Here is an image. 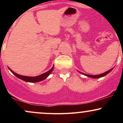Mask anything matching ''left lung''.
Returning <instances> with one entry per match:
<instances>
[{"label":"left lung","mask_w":123,"mask_h":123,"mask_svg":"<svg viewBox=\"0 0 123 123\" xmlns=\"http://www.w3.org/2000/svg\"><path fill=\"white\" fill-rule=\"evenodd\" d=\"M112 69H113V68H112ZM112 69H110V70H108V71L106 72H105V73H102V74H97V75H90V74H85V73L81 72H80V73H81V74H84V75H86V76H88V77H92V78H94V79H95V78H100V77H103V76H105V75H106V74H108V73H109L110 72H111V70H112Z\"/></svg>","instance_id":"1"}]
</instances>
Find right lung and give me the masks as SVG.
<instances>
[{"label":"right lung","mask_w":123,"mask_h":123,"mask_svg":"<svg viewBox=\"0 0 123 123\" xmlns=\"http://www.w3.org/2000/svg\"><path fill=\"white\" fill-rule=\"evenodd\" d=\"M54 66H53L51 69L50 70L47 72L43 73V74H40V75L37 76H35V77H29V76H22V75H19V74H18L17 73L14 72L12 70H11L10 69L8 68L9 70H10L14 74L15 76H16L18 78L20 79L21 80H24L25 81H27V82H31V83H36V82H39V81H42V80H44L45 79H46L47 77L49 76V75H50L51 74V73L52 72L54 69Z\"/></svg>","instance_id":"add662e5"}]
</instances>
